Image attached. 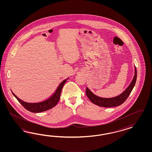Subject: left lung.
<instances>
[{
  "label": "left lung",
  "mask_w": 152,
  "mask_h": 152,
  "mask_svg": "<svg viewBox=\"0 0 152 152\" xmlns=\"http://www.w3.org/2000/svg\"><path fill=\"white\" fill-rule=\"evenodd\" d=\"M137 77V71L136 67H135V75L134 76L133 79L130 84L129 86L125 90L124 92L119 96L112 97V98H102L97 96L94 94L88 88L86 89V94L90 99V100L92 102L93 104L105 107H115V106H119L127 99L129 97L132 90L133 89L134 86L136 83Z\"/></svg>",
  "instance_id": "8db88e82"
}]
</instances>
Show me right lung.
<instances>
[{"label": "right lung", "mask_w": 152, "mask_h": 152, "mask_svg": "<svg viewBox=\"0 0 152 152\" xmlns=\"http://www.w3.org/2000/svg\"><path fill=\"white\" fill-rule=\"evenodd\" d=\"M68 78H69L65 79L60 83L57 88L55 92L52 95V96L45 100L39 102L31 103L22 101V100L19 99L13 92H12V93L14 96L15 97V98L18 100V101L26 109L32 113H41L42 111L48 110L57 105L60 100V95L62 88Z\"/></svg>", "instance_id": "add662e5"}]
</instances>
